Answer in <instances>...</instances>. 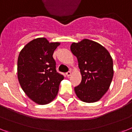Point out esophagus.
Instances as JSON below:
<instances>
[{
	"mask_svg": "<svg viewBox=\"0 0 132 132\" xmlns=\"http://www.w3.org/2000/svg\"><path fill=\"white\" fill-rule=\"evenodd\" d=\"M66 75L67 76H70L71 75V71H68L66 73Z\"/></svg>",
	"mask_w": 132,
	"mask_h": 132,
	"instance_id": "obj_1",
	"label": "esophagus"
}]
</instances>
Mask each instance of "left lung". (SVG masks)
<instances>
[{"mask_svg":"<svg viewBox=\"0 0 132 132\" xmlns=\"http://www.w3.org/2000/svg\"><path fill=\"white\" fill-rule=\"evenodd\" d=\"M77 57L81 82L75 87L77 97L86 103L98 101L109 89L113 76L112 57L99 44L85 39L70 47Z\"/></svg>","mask_w":132,"mask_h":132,"instance_id":"left-lung-1","label":"left lung"}]
</instances>
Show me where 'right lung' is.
Instances as JSON below:
<instances>
[{"label":"right lung","mask_w":132,"mask_h":132,"mask_svg":"<svg viewBox=\"0 0 132 132\" xmlns=\"http://www.w3.org/2000/svg\"><path fill=\"white\" fill-rule=\"evenodd\" d=\"M58 42L37 38L27 44L19 53L17 75L20 85L29 98L39 105L49 103L57 95L64 76L56 70L53 57Z\"/></svg>","instance_id":"1"}]
</instances>
